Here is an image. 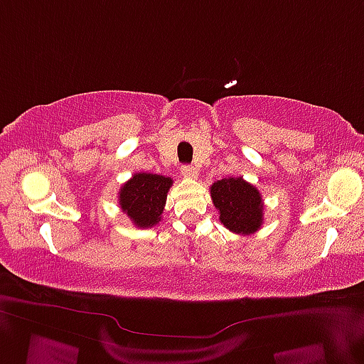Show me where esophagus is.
<instances>
[{
    "label": "esophagus",
    "mask_w": 364,
    "mask_h": 364,
    "mask_svg": "<svg viewBox=\"0 0 364 364\" xmlns=\"http://www.w3.org/2000/svg\"><path fill=\"white\" fill-rule=\"evenodd\" d=\"M182 176L187 178H196L198 176V171L193 166H182Z\"/></svg>",
    "instance_id": "obj_1"
}]
</instances>
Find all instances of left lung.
<instances>
[{"label": "left lung", "mask_w": 364, "mask_h": 364, "mask_svg": "<svg viewBox=\"0 0 364 364\" xmlns=\"http://www.w3.org/2000/svg\"><path fill=\"white\" fill-rule=\"evenodd\" d=\"M212 202L223 227L238 235L255 233L263 223V200L258 188L242 177H225L210 187Z\"/></svg>", "instance_id": "left-lung-1"}]
</instances>
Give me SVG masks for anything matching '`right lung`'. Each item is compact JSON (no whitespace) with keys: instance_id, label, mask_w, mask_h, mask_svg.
Instances as JSON below:
<instances>
[{"instance_id":"1","label":"right lung","mask_w":364,"mask_h":364,"mask_svg":"<svg viewBox=\"0 0 364 364\" xmlns=\"http://www.w3.org/2000/svg\"><path fill=\"white\" fill-rule=\"evenodd\" d=\"M172 178L157 173H134L119 191V205L139 228L154 227L161 222Z\"/></svg>"}]
</instances>
